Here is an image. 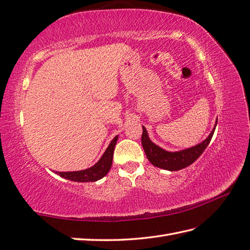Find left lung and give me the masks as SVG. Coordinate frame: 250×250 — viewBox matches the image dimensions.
<instances>
[{"label": "left lung", "mask_w": 250, "mask_h": 250, "mask_svg": "<svg viewBox=\"0 0 250 250\" xmlns=\"http://www.w3.org/2000/svg\"><path fill=\"white\" fill-rule=\"evenodd\" d=\"M214 129H216V126H214L208 138L204 142H202L200 144L188 149L171 153V151L165 150L163 148H160L159 146L154 144L153 142L149 140L147 131H146V129L143 126V133H142V145H143L146 157H147V159L150 161L151 165H154L155 167H158L165 170L177 171V170L183 169L185 167H188L189 165H192L194 161L204 153V150L206 149L208 144L210 143V141L212 139Z\"/></svg>", "instance_id": "obj_1"}]
</instances>
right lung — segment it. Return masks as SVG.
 I'll return each mask as SVG.
<instances>
[{"instance_id": "right-lung-1", "label": "right lung", "mask_w": 250, "mask_h": 250, "mask_svg": "<svg viewBox=\"0 0 250 250\" xmlns=\"http://www.w3.org/2000/svg\"><path fill=\"white\" fill-rule=\"evenodd\" d=\"M118 140V135L115 136L114 140L110 142L108 147L105 150L104 155L93 167L81 170V171H72V172H56L62 178L67 180L75 181V182H94V181L104 178L108 173L112 165V156H114L115 145Z\"/></svg>"}]
</instances>
